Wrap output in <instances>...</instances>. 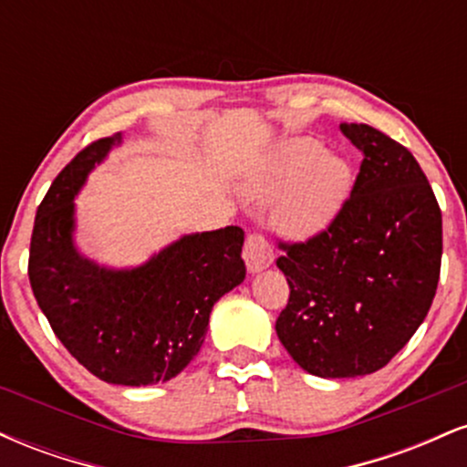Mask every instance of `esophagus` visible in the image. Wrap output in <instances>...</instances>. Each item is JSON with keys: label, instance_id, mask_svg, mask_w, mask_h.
I'll list each match as a JSON object with an SVG mask.
<instances>
[{"label": "esophagus", "instance_id": "obj_1", "mask_svg": "<svg viewBox=\"0 0 467 467\" xmlns=\"http://www.w3.org/2000/svg\"><path fill=\"white\" fill-rule=\"evenodd\" d=\"M244 259L250 272H261L275 261V250L261 233H250L244 245Z\"/></svg>", "mask_w": 467, "mask_h": 467}]
</instances>
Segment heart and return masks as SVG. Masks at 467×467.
I'll list each match as a JSON object with an SVG mask.
<instances>
[{
    "label": "heart",
    "mask_w": 467,
    "mask_h": 467,
    "mask_svg": "<svg viewBox=\"0 0 467 467\" xmlns=\"http://www.w3.org/2000/svg\"><path fill=\"white\" fill-rule=\"evenodd\" d=\"M353 171L345 158L325 153L316 138H289L278 144L252 184L256 195H279L272 222L283 233L305 237L329 226L351 192Z\"/></svg>",
    "instance_id": "1"
}]
</instances>
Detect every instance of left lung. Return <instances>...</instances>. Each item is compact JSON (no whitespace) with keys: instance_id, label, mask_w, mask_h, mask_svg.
<instances>
[{"instance_id":"8db88e82","label":"left lung","mask_w":467,"mask_h":467,"mask_svg":"<svg viewBox=\"0 0 467 467\" xmlns=\"http://www.w3.org/2000/svg\"><path fill=\"white\" fill-rule=\"evenodd\" d=\"M362 151L337 217L307 241H278L289 301L276 334L298 367L356 378L387 367L435 298L441 211L412 153L375 127L342 122Z\"/></svg>"}]
</instances>
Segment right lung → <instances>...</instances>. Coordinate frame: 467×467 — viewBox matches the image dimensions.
I'll return each mask as SVG.
<instances>
[{
  "mask_svg": "<svg viewBox=\"0 0 467 467\" xmlns=\"http://www.w3.org/2000/svg\"><path fill=\"white\" fill-rule=\"evenodd\" d=\"M120 142L77 153L36 208L28 276L63 347L103 382L147 387L175 378L202 349L211 309L245 278L244 230L186 234L133 270H107L74 248V195Z\"/></svg>",
  "mask_w": 467,
  "mask_h": 467,
  "instance_id": "1",
  "label": "right lung"
}]
</instances>
